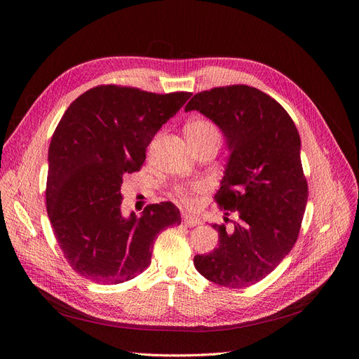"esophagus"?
Segmentation results:
<instances>
[{
	"mask_svg": "<svg viewBox=\"0 0 359 359\" xmlns=\"http://www.w3.org/2000/svg\"><path fill=\"white\" fill-rule=\"evenodd\" d=\"M182 223L189 226V227H193V226H198L201 223V220L198 219V217L194 215H190V214H184L182 215Z\"/></svg>",
	"mask_w": 359,
	"mask_h": 359,
	"instance_id": "34e87169",
	"label": "esophagus"
}]
</instances>
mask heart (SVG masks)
Segmentation results:
<instances>
[{
  "instance_id": "obj_1",
  "label": "heart",
  "mask_w": 359,
  "mask_h": 359,
  "mask_svg": "<svg viewBox=\"0 0 359 359\" xmlns=\"http://www.w3.org/2000/svg\"><path fill=\"white\" fill-rule=\"evenodd\" d=\"M186 136L187 139H202V137H215L220 140V132L212 123L205 121V119H196L191 121L186 127ZM198 190V187H180L177 189V196L184 206L193 208L196 205V201L193 198V193Z\"/></svg>"
}]
</instances>
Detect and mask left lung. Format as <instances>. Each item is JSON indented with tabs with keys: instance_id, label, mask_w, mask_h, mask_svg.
<instances>
[{
	"instance_id": "obj_1",
	"label": "left lung",
	"mask_w": 359,
	"mask_h": 359,
	"mask_svg": "<svg viewBox=\"0 0 359 359\" xmlns=\"http://www.w3.org/2000/svg\"><path fill=\"white\" fill-rule=\"evenodd\" d=\"M190 111L210 118L226 137L229 160L215 201L240 217L232 229L212 224L219 247L194 256V266L224 287L255 285L289 255L301 229L309 186L299 133L283 106L248 85L194 94Z\"/></svg>"
}]
</instances>
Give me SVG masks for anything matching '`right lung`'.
<instances>
[{
  "label": "right lung",
  "mask_w": 359,
  "mask_h": 359,
  "mask_svg": "<svg viewBox=\"0 0 359 359\" xmlns=\"http://www.w3.org/2000/svg\"><path fill=\"white\" fill-rule=\"evenodd\" d=\"M190 95L100 85L64 112L49 145L46 206L64 257L82 277L102 285L135 278L151 264L157 235L181 223L172 202L124 217L121 184Z\"/></svg>",
  "instance_id": "1"
}]
</instances>
